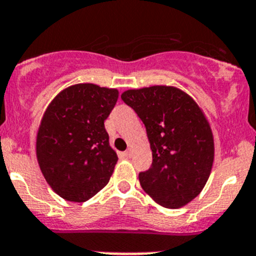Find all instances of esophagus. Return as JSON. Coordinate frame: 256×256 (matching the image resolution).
<instances>
[{
  "label": "esophagus",
  "instance_id": "esophagus-1",
  "mask_svg": "<svg viewBox=\"0 0 256 256\" xmlns=\"http://www.w3.org/2000/svg\"><path fill=\"white\" fill-rule=\"evenodd\" d=\"M123 156H124L126 158H130V156H132V149H128V150H126L124 153H123Z\"/></svg>",
  "mask_w": 256,
  "mask_h": 256
}]
</instances>
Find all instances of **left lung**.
<instances>
[{
    "label": "left lung",
    "mask_w": 256,
    "mask_h": 256,
    "mask_svg": "<svg viewBox=\"0 0 256 256\" xmlns=\"http://www.w3.org/2000/svg\"><path fill=\"white\" fill-rule=\"evenodd\" d=\"M123 102L146 127L153 162L139 173L142 188L166 208H180L206 186L214 159L209 123L196 102L180 90L153 86L126 90Z\"/></svg>",
    "instance_id": "1"
}]
</instances>
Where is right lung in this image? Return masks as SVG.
Listing matches in <instances>:
<instances>
[{"label":"right lung","instance_id":"add662e5","mask_svg":"<svg viewBox=\"0 0 256 256\" xmlns=\"http://www.w3.org/2000/svg\"><path fill=\"white\" fill-rule=\"evenodd\" d=\"M118 90L92 83L68 87L52 100L37 134L43 176L63 199L83 203L110 182L118 160L104 120Z\"/></svg>","mask_w":256,"mask_h":256}]
</instances>
